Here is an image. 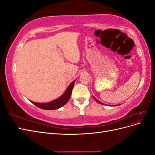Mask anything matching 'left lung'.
I'll return each mask as SVG.
<instances>
[{
  "label": "left lung",
  "instance_id": "8db88e82",
  "mask_svg": "<svg viewBox=\"0 0 155 155\" xmlns=\"http://www.w3.org/2000/svg\"><path fill=\"white\" fill-rule=\"evenodd\" d=\"M93 97H94V100H96V102H97V103H98V104H101V105H105V104H103V103H102V102H101V101H99V100H97V99H96V98H95V97H94V96H93ZM110 106H111V105H110ZM112 106H116V105H112Z\"/></svg>",
  "mask_w": 155,
  "mask_h": 155
}]
</instances>
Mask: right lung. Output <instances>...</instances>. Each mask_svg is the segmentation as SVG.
Instances as JSON below:
<instances>
[{
  "label": "right lung",
  "instance_id": "obj_1",
  "mask_svg": "<svg viewBox=\"0 0 155 155\" xmlns=\"http://www.w3.org/2000/svg\"><path fill=\"white\" fill-rule=\"evenodd\" d=\"M75 81H76L74 80L70 83L69 86L68 87V88H67V90L65 91V92L63 94L54 100H52L48 103H37V102H34L30 100V101L33 104H34L37 107H39L42 109H45V110L58 109L59 108L64 105L69 100L70 97L72 94V88L75 84Z\"/></svg>",
  "mask_w": 155,
  "mask_h": 155
}]
</instances>
